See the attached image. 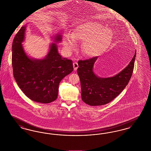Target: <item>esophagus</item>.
Here are the masks:
<instances>
[{
	"label": "esophagus",
	"instance_id": "esophagus-1",
	"mask_svg": "<svg viewBox=\"0 0 151 151\" xmlns=\"http://www.w3.org/2000/svg\"><path fill=\"white\" fill-rule=\"evenodd\" d=\"M73 66L74 70H75V71H76L77 69H78V67H79V65H78V63L77 62H74V63H73Z\"/></svg>",
	"mask_w": 151,
	"mask_h": 151
}]
</instances>
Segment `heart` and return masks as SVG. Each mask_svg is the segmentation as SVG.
I'll use <instances>...</instances> for the list:
<instances>
[{
    "instance_id": "b5f03b06",
    "label": "heart",
    "mask_w": 151,
    "mask_h": 151,
    "mask_svg": "<svg viewBox=\"0 0 151 151\" xmlns=\"http://www.w3.org/2000/svg\"><path fill=\"white\" fill-rule=\"evenodd\" d=\"M113 39V30L96 22H88L72 29L71 36L65 34L63 41L65 48L72 51L76 42H83L81 52L86 57L99 56L108 49Z\"/></svg>"
}]
</instances>
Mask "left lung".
<instances>
[{"label": "left lung", "mask_w": 151, "mask_h": 151, "mask_svg": "<svg viewBox=\"0 0 151 151\" xmlns=\"http://www.w3.org/2000/svg\"><path fill=\"white\" fill-rule=\"evenodd\" d=\"M136 52L129 65L113 77L102 78L93 71L94 64L98 57L87 60H80L77 70L81 88V99L91 106H101L114 100L128 84L131 78Z\"/></svg>", "instance_id": "8db88e82"}]
</instances>
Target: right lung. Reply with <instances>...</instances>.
Segmentation results:
<instances>
[{
	"mask_svg": "<svg viewBox=\"0 0 151 151\" xmlns=\"http://www.w3.org/2000/svg\"><path fill=\"white\" fill-rule=\"evenodd\" d=\"M26 26L22 27L12 43V64L14 79L23 93L37 102L48 104L57 99L59 84L65 76L73 70L72 60L62 58L56 43L51 44L45 58H30L24 50L22 42ZM62 37L57 35L55 42Z\"/></svg>",
	"mask_w": 151,
	"mask_h": 151,
	"instance_id": "obj_1",
	"label": "right lung"
}]
</instances>
